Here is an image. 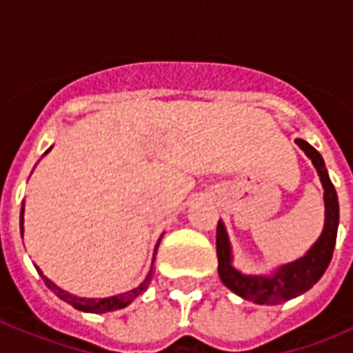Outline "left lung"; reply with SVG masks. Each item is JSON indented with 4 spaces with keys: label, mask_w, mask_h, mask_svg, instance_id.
<instances>
[{
    "label": "left lung",
    "mask_w": 353,
    "mask_h": 353,
    "mask_svg": "<svg viewBox=\"0 0 353 353\" xmlns=\"http://www.w3.org/2000/svg\"><path fill=\"white\" fill-rule=\"evenodd\" d=\"M301 150L311 159L313 166L316 168L320 182L323 185V201H325V224H323L322 235L311 245V249L304 256L295 261L281 265L276 272L270 276H251L236 270L233 267L232 244L228 239L226 228L223 221L217 223V239H215V248H217V260H219V277L221 281L232 290L233 293L240 295L245 301H251L254 304H279L290 299H295L302 293H305L313 285H316L318 279L323 276V272L329 267L334 252L336 236H338L339 224V203L338 194L332 185L327 173L325 162L322 155L304 139H295Z\"/></svg>",
    "instance_id": "left-lung-1"
}]
</instances>
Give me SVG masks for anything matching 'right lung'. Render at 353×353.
Segmentation results:
<instances>
[{
    "label": "right lung",
    "mask_w": 353,
    "mask_h": 353,
    "mask_svg": "<svg viewBox=\"0 0 353 353\" xmlns=\"http://www.w3.org/2000/svg\"><path fill=\"white\" fill-rule=\"evenodd\" d=\"M49 150H51V148H49ZM49 150L46 152V154H49ZM23 223H24V201H23V207H21V235H23V232H24ZM161 239H162V235H161ZM161 239H159L157 245H155L154 260H155V254H157L159 244H161ZM154 260H152V269H150L148 276L145 277V281H143L141 285L138 286V288L129 290V292L120 293V295H114V297H108V299H84V297H77V295H72V293H68V292H65V290L58 288V286H56L54 283L51 281V279H48V277L43 276L42 270H40L37 265H35V269L39 270V274L42 276L46 286H48L51 292H54L56 297H60L61 301H65L67 304L74 305L76 310L86 311V313H108V311H117V310H123V307H127V305H129L130 302L134 301V299L138 297L139 293H143L146 288H148L150 281H152V276H154Z\"/></svg>",
    "instance_id": "obj_1"
}]
</instances>
